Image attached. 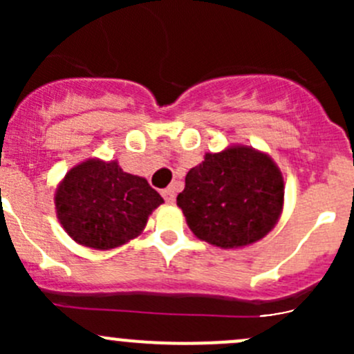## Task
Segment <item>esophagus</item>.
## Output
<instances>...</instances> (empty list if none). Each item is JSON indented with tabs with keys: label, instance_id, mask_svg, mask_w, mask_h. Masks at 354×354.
<instances>
[{
	"label": "esophagus",
	"instance_id": "34e87169",
	"mask_svg": "<svg viewBox=\"0 0 354 354\" xmlns=\"http://www.w3.org/2000/svg\"><path fill=\"white\" fill-rule=\"evenodd\" d=\"M162 197L167 203H174V198H176V192H174L173 187H169V188H166V190H162Z\"/></svg>",
	"mask_w": 354,
	"mask_h": 354
}]
</instances>
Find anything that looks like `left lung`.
I'll list each match as a JSON object with an SVG mask.
<instances>
[{"instance_id":"1","label":"left lung","mask_w":354,"mask_h":354,"mask_svg":"<svg viewBox=\"0 0 354 354\" xmlns=\"http://www.w3.org/2000/svg\"><path fill=\"white\" fill-rule=\"evenodd\" d=\"M284 178L267 152L230 145L205 152L185 178L176 203L200 241L243 248L266 238L284 209Z\"/></svg>"}]
</instances>
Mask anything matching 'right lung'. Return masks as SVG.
Listing matches in <instances>:
<instances>
[{"instance_id": "right-lung-1", "label": "right lung", "mask_w": 354, "mask_h": 354, "mask_svg": "<svg viewBox=\"0 0 354 354\" xmlns=\"http://www.w3.org/2000/svg\"><path fill=\"white\" fill-rule=\"evenodd\" d=\"M162 197L118 160L91 157L71 167L56 185V217L78 245L111 250L135 240Z\"/></svg>"}]
</instances>
